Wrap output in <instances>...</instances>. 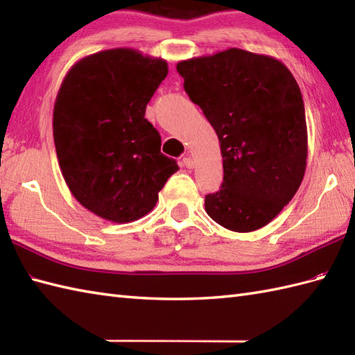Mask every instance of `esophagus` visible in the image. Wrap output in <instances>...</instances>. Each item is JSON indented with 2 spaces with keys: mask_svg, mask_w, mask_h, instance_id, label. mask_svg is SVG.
Here are the masks:
<instances>
[{
  "mask_svg": "<svg viewBox=\"0 0 355 355\" xmlns=\"http://www.w3.org/2000/svg\"><path fill=\"white\" fill-rule=\"evenodd\" d=\"M183 164L186 166L187 169H193V166H195L193 158H192L191 155H184V157H183Z\"/></svg>",
  "mask_w": 355,
  "mask_h": 355,
  "instance_id": "1",
  "label": "esophagus"
}]
</instances>
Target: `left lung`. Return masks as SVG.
<instances>
[{"label": "left lung", "mask_w": 355, "mask_h": 355, "mask_svg": "<svg viewBox=\"0 0 355 355\" xmlns=\"http://www.w3.org/2000/svg\"><path fill=\"white\" fill-rule=\"evenodd\" d=\"M177 70L221 146L224 182L206 195L207 215L232 232L263 227L305 175L308 134L296 79L277 59L241 49L186 59Z\"/></svg>", "instance_id": "left-lung-1"}]
</instances>
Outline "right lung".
I'll use <instances>...</instances> for the list:
<instances>
[{
    "label": "right lung",
    "mask_w": 355,
    "mask_h": 355,
    "mask_svg": "<svg viewBox=\"0 0 355 355\" xmlns=\"http://www.w3.org/2000/svg\"><path fill=\"white\" fill-rule=\"evenodd\" d=\"M168 76L164 59L134 49L94 53L74 64L53 110V139L73 197L111 223L140 220L178 171L160 153L146 105Z\"/></svg>",
    "instance_id": "right-lung-1"
}]
</instances>
